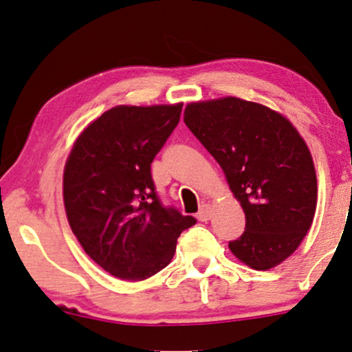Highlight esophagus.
<instances>
[{"label":"esophagus","mask_w":352,"mask_h":352,"mask_svg":"<svg viewBox=\"0 0 352 352\" xmlns=\"http://www.w3.org/2000/svg\"><path fill=\"white\" fill-rule=\"evenodd\" d=\"M210 214H212V208H210V204L204 203V204H201L199 212L196 217H198V220H201V222H208V220L210 219Z\"/></svg>","instance_id":"esophagus-1"}]
</instances>
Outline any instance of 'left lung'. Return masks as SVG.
Here are the masks:
<instances>
[{
  "label": "left lung",
  "instance_id": "left-lung-1",
  "mask_svg": "<svg viewBox=\"0 0 352 352\" xmlns=\"http://www.w3.org/2000/svg\"><path fill=\"white\" fill-rule=\"evenodd\" d=\"M186 127L212 154L246 215L228 248L256 270L292 256L317 206V177L306 142L287 117L240 98L191 102Z\"/></svg>",
  "mask_w": 352,
  "mask_h": 352
}]
</instances>
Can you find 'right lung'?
<instances>
[{
    "label": "right lung",
    "instance_id": "add662e5",
    "mask_svg": "<svg viewBox=\"0 0 352 352\" xmlns=\"http://www.w3.org/2000/svg\"><path fill=\"white\" fill-rule=\"evenodd\" d=\"M182 102L116 106L75 140L64 167V206L74 235L101 269L140 282L172 261L177 238L196 223L166 208L151 162L180 120Z\"/></svg>",
    "mask_w": 352,
    "mask_h": 352
}]
</instances>
